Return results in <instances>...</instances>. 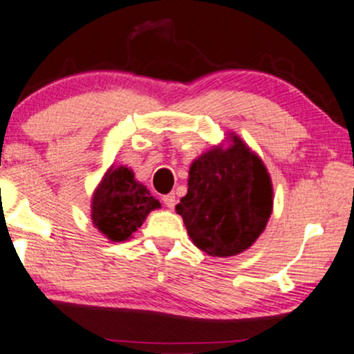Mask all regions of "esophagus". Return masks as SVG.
Segmentation results:
<instances>
[{
    "mask_svg": "<svg viewBox=\"0 0 354 354\" xmlns=\"http://www.w3.org/2000/svg\"><path fill=\"white\" fill-rule=\"evenodd\" d=\"M162 203H164V205H166V207H169V209H172V207L176 206V195H174V193L164 195L162 196Z\"/></svg>",
    "mask_w": 354,
    "mask_h": 354,
    "instance_id": "esophagus-1",
    "label": "esophagus"
}]
</instances>
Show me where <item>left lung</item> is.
Returning a JSON list of instances; mask_svg holds the SVG:
<instances>
[{
    "label": "left lung",
    "mask_w": 354,
    "mask_h": 354,
    "mask_svg": "<svg viewBox=\"0 0 354 354\" xmlns=\"http://www.w3.org/2000/svg\"><path fill=\"white\" fill-rule=\"evenodd\" d=\"M229 142L193 161L188 192L176 206L193 245L217 258L248 250L272 214V182L264 162L235 133Z\"/></svg>",
    "instance_id": "obj_1"
}]
</instances>
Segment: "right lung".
<instances>
[{"label": "right lung", "instance_id": "obj_1", "mask_svg": "<svg viewBox=\"0 0 354 354\" xmlns=\"http://www.w3.org/2000/svg\"><path fill=\"white\" fill-rule=\"evenodd\" d=\"M158 207L159 201L135 180L132 169L111 166L91 198V221L111 241H125Z\"/></svg>", "mask_w": 354, "mask_h": 354}]
</instances>
